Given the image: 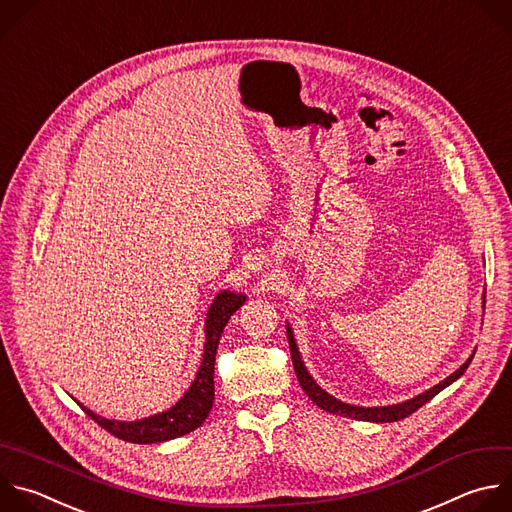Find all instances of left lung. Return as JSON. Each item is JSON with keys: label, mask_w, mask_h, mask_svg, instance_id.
Returning a JSON list of instances; mask_svg holds the SVG:
<instances>
[{"label": "left lung", "mask_w": 512, "mask_h": 512, "mask_svg": "<svg viewBox=\"0 0 512 512\" xmlns=\"http://www.w3.org/2000/svg\"><path fill=\"white\" fill-rule=\"evenodd\" d=\"M486 293V291H484ZM482 293V303L486 301V295ZM484 307V305H482ZM287 329V339H289V350H291V360H293V368H295V376L299 380V386L305 390V394L311 398V402L315 406H319L321 410L329 412V414H337V416H344V418H352V420H362V422H398V420H404L408 418L410 414H414L418 408H422L426 402H430L436 394H440L444 388H448L452 382H456L464 372L466 368L470 366L472 358H474V352L472 356L454 372L450 374L446 380H442L440 384H436L434 388L426 390L424 394H418L414 396L412 400H406V402H400V404H392V406H374V408H366V406H356V404H346L342 400L333 398L331 394H327L321 386H317V382L311 378V374L307 372L303 360H301V354H299V348L295 344V337H293V329L291 325L287 323L285 325Z\"/></svg>", "instance_id": "1"}]
</instances>
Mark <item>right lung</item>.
Returning a JSON list of instances; mask_svg holds the SVG:
<instances>
[{
    "label": "right lung",
    "instance_id": "obj_1",
    "mask_svg": "<svg viewBox=\"0 0 512 512\" xmlns=\"http://www.w3.org/2000/svg\"><path fill=\"white\" fill-rule=\"evenodd\" d=\"M247 301L245 293L237 291H219L213 299L207 319H205V350L201 366L195 374V380L191 382L189 390L181 396V400L160 414L136 420V422H120V420H108L98 414H94L90 408H84V412L100 424L104 430L114 434L116 438H122L126 442L134 444H154V442H166L179 436H185L193 430H197L209 416L215 400V356L219 348L221 333L231 319V315Z\"/></svg>",
    "mask_w": 512,
    "mask_h": 512
}]
</instances>
